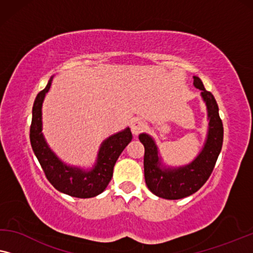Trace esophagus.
Instances as JSON below:
<instances>
[{
	"instance_id": "obj_1",
	"label": "esophagus",
	"mask_w": 253,
	"mask_h": 253,
	"mask_svg": "<svg viewBox=\"0 0 253 253\" xmlns=\"http://www.w3.org/2000/svg\"><path fill=\"white\" fill-rule=\"evenodd\" d=\"M145 127H147V124H145L144 120H142L141 118H135L130 124L131 133L134 135L140 134L142 130L145 129Z\"/></svg>"
}]
</instances>
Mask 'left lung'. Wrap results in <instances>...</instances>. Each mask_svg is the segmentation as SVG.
Here are the masks:
<instances>
[{"instance_id":"obj_1","label":"left lung","mask_w":253,"mask_h":253,"mask_svg":"<svg viewBox=\"0 0 253 253\" xmlns=\"http://www.w3.org/2000/svg\"><path fill=\"white\" fill-rule=\"evenodd\" d=\"M194 86L201 90V96L206 104L209 129L204 147L193 162L179 167H167L162 162L154 138L145 133L138 136L144 145L145 183L149 190L158 197L180 199L196 193L211 175L221 151L223 127L214 96L205 89L198 77H194Z\"/></svg>"}]
</instances>
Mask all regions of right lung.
<instances>
[{
	"instance_id": "right-lung-1",
	"label": "right lung",
	"mask_w": 253,
	"mask_h": 253,
	"mask_svg": "<svg viewBox=\"0 0 253 253\" xmlns=\"http://www.w3.org/2000/svg\"><path fill=\"white\" fill-rule=\"evenodd\" d=\"M51 81L52 77L34 101L30 129L32 149L49 182L57 190L72 197H95L108 187L117 159L131 141L133 135L129 127H127L103 141L97 154V161L91 169L84 170L80 167L66 165L49 148L42 134V103L45 94L50 89Z\"/></svg>"
}]
</instances>
